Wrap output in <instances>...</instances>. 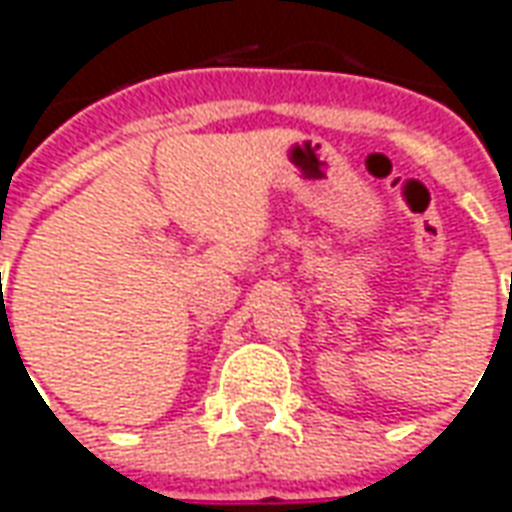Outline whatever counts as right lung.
Here are the masks:
<instances>
[{"mask_svg": "<svg viewBox=\"0 0 512 512\" xmlns=\"http://www.w3.org/2000/svg\"><path fill=\"white\" fill-rule=\"evenodd\" d=\"M2 303H5V298H2Z\"/></svg>", "mask_w": 512, "mask_h": 512, "instance_id": "obj_1", "label": "right lung"}]
</instances>
